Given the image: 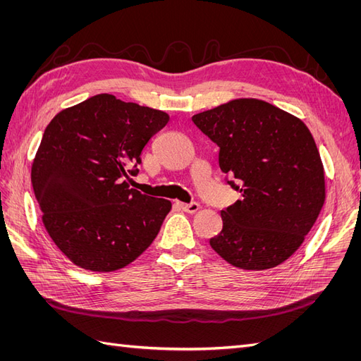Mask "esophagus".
Listing matches in <instances>:
<instances>
[{
    "label": "esophagus",
    "instance_id": "esophagus-1",
    "mask_svg": "<svg viewBox=\"0 0 361 361\" xmlns=\"http://www.w3.org/2000/svg\"><path fill=\"white\" fill-rule=\"evenodd\" d=\"M178 206L180 207L182 211L188 212V214H194L200 209V204L197 202H192V203H178Z\"/></svg>",
    "mask_w": 361,
    "mask_h": 361
}]
</instances>
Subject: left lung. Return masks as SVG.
<instances>
[{"label": "left lung", "instance_id": "1", "mask_svg": "<svg viewBox=\"0 0 361 361\" xmlns=\"http://www.w3.org/2000/svg\"><path fill=\"white\" fill-rule=\"evenodd\" d=\"M218 146L226 182L243 199L221 211L211 247L228 264L262 271L289 259L325 202L324 167L305 126L259 99H235L192 116Z\"/></svg>", "mask_w": 361, "mask_h": 361}]
</instances>
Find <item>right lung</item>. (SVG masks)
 Listing matches in <instances>:
<instances>
[{
    "label": "right lung",
    "mask_w": 361,
    "mask_h": 361,
    "mask_svg": "<svg viewBox=\"0 0 361 361\" xmlns=\"http://www.w3.org/2000/svg\"><path fill=\"white\" fill-rule=\"evenodd\" d=\"M169 118L102 93L47 126L31 167L32 190L47 232L75 265L116 271L154 243L171 203L129 183L141 152Z\"/></svg>",
    "instance_id": "right-lung-1"
}]
</instances>
